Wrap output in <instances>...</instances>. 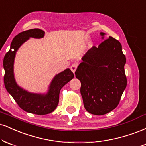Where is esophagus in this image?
<instances>
[{
  "label": "esophagus",
  "mask_w": 146,
  "mask_h": 146,
  "mask_svg": "<svg viewBox=\"0 0 146 146\" xmlns=\"http://www.w3.org/2000/svg\"><path fill=\"white\" fill-rule=\"evenodd\" d=\"M77 66H78V65H77L76 64H75V63H74V64H72V65L71 66V71L73 72V73H75V71H76Z\"/></svg>",
  "instance_id": "obj_1"
}]
</instances>
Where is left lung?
Here are the masks:
<instances>
[{"instance_id": "left-lung-1", "label": "left lung", "mask_w": 146, "mask_h": 146, "mask_svg": "<svg viewBox=\"0 0 146 146\" xmlns=\"http://www.w3.org/2000/svg\"><path fill=\"white\" fill-rule=\"evenodd\" d=\"M100 35L104 39L105 33ZM82 60L75 73L81 82L84 108L96 115L111 111L118 105L127 84L122 45L110 36L98 47L90 49Z\"/></svg>"}]
</instances>
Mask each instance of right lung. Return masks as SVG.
I'll use <instances>...</instances> for the list:
<instances>
[{"mask_svg": "<svg viewBox=\"0 0 146 146\" xmlns=\"http://www.w3.org/2000/svg\"><path fill=\"white\" fill-rule=\"evenodd\" d=\"M44 35V31L38 29H30L19 33L13 38L10 50L5 54L3 60L4 83L7 92L24 111L37 115H45L55 110L58 104L61 88L74 78L71 69L66 68L55 75L51 82L47 93L44 94L30 92L17 85L13 72L14 60L17 51L31 37L41 38Z\"/></svg>", "mask_w": 146, "mask_h": 146, "instance_id": "right-lung-1", "label": "right lung"}]
</instances>
